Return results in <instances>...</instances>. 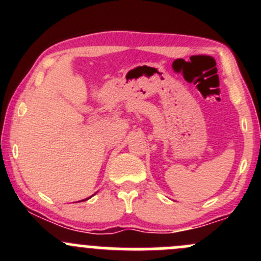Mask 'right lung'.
Returning a JSON list of instances; mask_svg holds the SVG:
<instances>
[{
	"label": "right lung",
	"instance_id": "add662e5",
	"mask_svg": "<svg viewBox=\"0 0 261 261\" xmlns=\"http://www.w3.org/2000/svg\"><path fill=\"white\" fill-rule=\"evenodd\" d=\"M86 200H88V199H86ZM82 201H83V200H82Z\"/></svg>",
	"mask_w": 261,
	"mask_h": 261
}]
</instances>
